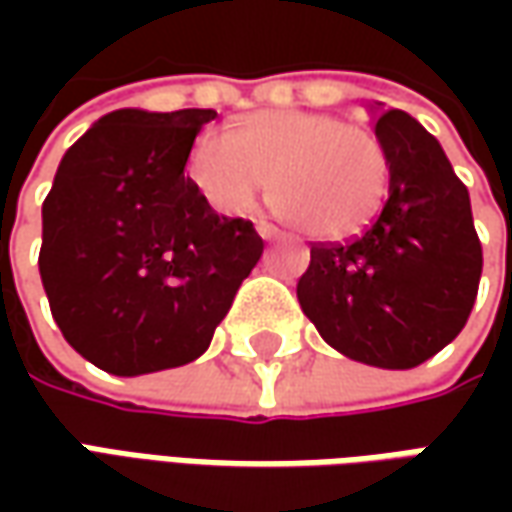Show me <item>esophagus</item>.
Returning a JSON list of instances; mask_svg holds the SVG:
<instances>
[{"instance_id": "esophagus-1", "label": "esophagus", "mask_w": 512, "mask_h": 512, "mask_svg": "<svg viewBox=\"0 0 512 512\" xmlns=\"http://www.w3.org/2000/svg\"><path fill=\"white\" fill-rule=\"evenodd\" d=\"M256 230H259V236L267 239V242H279V239H285V233H282V230H276L273 225H265V222H259Z\"/></svg>"}]
</instances>
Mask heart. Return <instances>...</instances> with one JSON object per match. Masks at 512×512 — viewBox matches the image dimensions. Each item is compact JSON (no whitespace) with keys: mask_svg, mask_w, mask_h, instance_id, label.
Returning a JSON list of instances; mask_svg holds the SVG:
<instances>
[{"mask_svg":"<svg viewBox=\"0 0 512 512\" xmlns=\"http://www.w3.org/2000/svg\"><path fill=\"white\" fill-rule=\"evenodd\" d=\"M193 185L219 213L270 205L313 239L367 225L387 187V153L370 130L313 110H262L233 133L205 130L187 159Z\"/></svg>","mask_w":512,"mask_h":512,"instance_id":"1","label":"heart"}]
</instances>
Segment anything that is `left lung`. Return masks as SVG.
I'll return each mask as SVG.
<instances>
[{
	"label": "left lung",
	"instance_id": "8db88e82",
	"mask_svg": "<svg viewBox=\"0 0 512 512\" xmlns=\"http://www.w3.org/2000/svg\"><path fill=\"white\" fill-rule=\"evenodd\" d=\"M390 185L362 236L313 245L296 296L330 347L353 362L410 370L453 342L482 279L470 193L436 136L376 105Z\"/></svg>",
	"mask_w": 512,
	"mask_h": 512
}]
</instances>
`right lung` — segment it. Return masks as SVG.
I'll return each instance as SVG.
<instances>
[{
  "instance_id": "obj_1",
  "label": "right lung",
  "mask_w": 512,
  "mask_h": 512,
  "mask_svg": "<svg viewBox=\"0 0 512 512\" xmlns=\"http://www.w3.org/2000/svg\"><path fill=\"white\" fill-rule=\"evenodd\" d=\"M216 110L122 108L62 156L42 205L39 273L68 344L113 376L199 359L265 242L185 176Z\"/></svg>"
}]
</instances>
